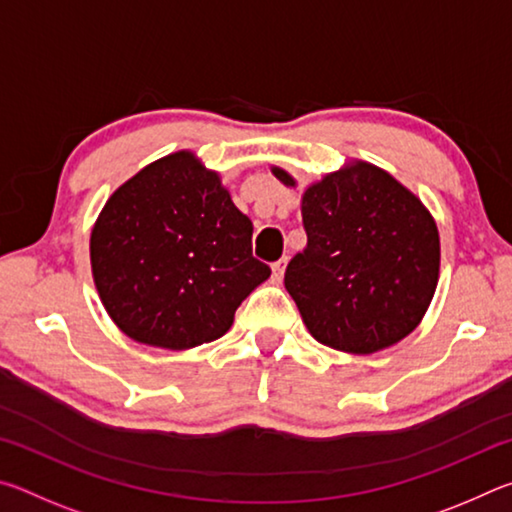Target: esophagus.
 Returning <instances> with one entry per match:
<instances>
[{
    "label": "esophagus",
    "mask_w": 512,
    "mask_h": 512,
    "mask_svg": "<svg viewBox=\"0 0 512 512\" xmlns=\"http://www.w3.org/2000/svg\"><path fill=\"white\" fill-rule=\"evenodd\" d=\"M284 268H287V257L277 259V262H273V264H271L273 282H282V277H284Z\"/></svg>",
    "instance_id": "esophagus-1"
}]
</instances>
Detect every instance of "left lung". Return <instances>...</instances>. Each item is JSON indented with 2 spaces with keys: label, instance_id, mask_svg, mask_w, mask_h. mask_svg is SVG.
<instances>
[{
  "label": "left lung",
  "instance_id": "obj_1",
  "mask_svg": "<svg viewBox=\"0 0 512 512\" xmlns=\"http://www.w3.org/2000/svg\"><path fill=\"white\" fill-rule=\"evenodd\" d=\"M273 176L296 180L280 167ZM307 248L284 287L309 334L350 354L391 348L420 325L436 293L438 228L427 207L370 162H352L309 185L300 201Z\"/></svg>",
  "mask_w": 512,
  "mask_h": 512
}]
</instances>
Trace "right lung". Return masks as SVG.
<instances>
[{
	"mask_svg": "<svg viewBox=\"0 0 512 512\" xmlns=\"http://www.w3.org/2000/svg\"><path fill=\"white\" fill-rule=\"evenodd\" d=\"M253 223L192 151L160 158L103 205L90 237L92 277L115 325L153 348L187 350L232 327L271 275L253 257Z\"/></svg>",
	"mask_w": 512,
	"mask_h": 512,
	"instance_id": "right-lung-1",
	"label": "right lung"
}]
</instances>
